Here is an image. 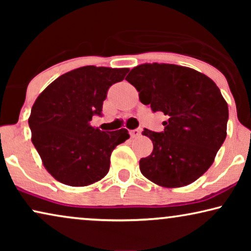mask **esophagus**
I'll list each match as a JSON object with an SVG mask.
<instances>
[{"label":"esophagus","mask_w":251,"mask_h":251,"mask_svg":"<svg viewBox=\"0 0 251 251\" xmlns=\"http://www.w3.org/2000/svg\"><path fill=\"white\" fill-rule=\"evenodd\" d=\"M140 133H142V128L130 130V136H131L132 138H136V137H139Z\"/></svg>","instance_id":"obj_1"}]
</instances>
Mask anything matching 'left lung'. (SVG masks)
<instances>
[{"label":"left lung","instance_id":"8db88e82","mask_svg":"<svg viewBox=\"0 0 251 251\" xmlns=\"http://www.w3.org/2000/svg\"><path fill=\"white\" fill-rule=\"evenodd\" d=\"M126 80L144 105L168 118L163 132L144 129L153 151L140 159V173L167 188L192 184L211 167L227 135L228 106L219 88L193 68L162 63L138 65Z\"/></svg>","mask_w":251,"mask_h":251}]
</instances>
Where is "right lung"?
Wrapping results in <instances>:
<instances>
[{
    "label": "right lung",
    "instance_id": "add662e5",
    "mask_svg": "<svg viewBox=\"0 0 251 251\" xmlns=\"http://www.w3.org/2000/svg\"><path fill=\"white\" fill-rule=\"evenodd\" d=\"M129 68L83 66L50 83L34 102L28 125L32 143L48 173L70 186L97 183L107 175L113 150L128 130L100 131L90 126L100 115L108 88Z\"/></svg>",
    "mask_w": 251,
    "mask_h": 251
}]
</instances>
